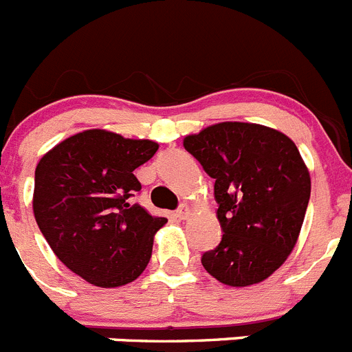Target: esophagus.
I'll return each mask as SVG.
<instances>
[{"label":"esophagus","instance_id":"34e87169","mask_svg":"<svg viewBox=\"0 0 352 352\" xmlns=\"http://www.w3.org/2000/svg\"><path fill=\"white\" fill-rule=\"evenodd\" d=\"M176 217H178L179 220H185L190 217V208H188V204H182V206L178 208V211H176Z\"/></svg>","mask_w":352,"mask_h":352}]
</instances>
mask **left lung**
<instances>
[{"label":"left lung","mask_w":352,"mask_h":352,"mask_svg":"<svg viewBox=\"0 0 352 352\" xmlns=\"http://www.w3.org/2000/svg\"><path fill=\"white\" fill-rule=\"evenodd\" d=\"M214 179L222 241L204 252V270L231 287L266 280L300 236L310 174L296 144L270 126L223 121L183 139Z\"/></svg>","instance_id":"left-lung-1"}]
</instances>
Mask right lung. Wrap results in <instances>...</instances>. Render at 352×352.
I'll list each match as a JSON object with an SVG mask.
<instances>
[{"instance_id": "right-lung-1", "label": "right lung", "mask_w": 352, "mask_h": 352, "mask_svg": "<svg viewBox=\"0 0 352 352\" xmlns=\"http://www.w3.org/2000/svg\"><path fill=\"white\" fill-rule=\"evenodd\" d=\"M157 149L149 139L93 129L40 158L35 220L56 257L89 284L120 287L148 266L155 232L167 219L130 204V197L141 190L133 170Z\"/></svg>"}]
</instances>
